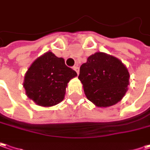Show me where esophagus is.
I'll use <instances>...</instances> for the list:
<instances>
[{
	"label": "esophagus",
	"instance_id": "esophagus-1",
	"mask_svg": "<svg viewBox=\"0 0 150 150\" xmlns=\"http://www.w3.org/2000/svg\"><path fill=\"white\" fill-rule=\"evenodd\" d=\"M74 69H75V71H76V73H77V75H79V71H80V69H79V67L78 66H74Z\"/></svg>",
	"mask_w": 150,
	"mask_h": 150
}]
</instances>
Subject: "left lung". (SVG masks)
Here are the masks:
<instances>
[{
	"label": "left lung",
	"mask_w": 150,
	"mask_h": 150,
	"mask_svg": "<svg viewBox=\"0 0 150 150\" xmlns=\"http://www.w3.org/2000/svg\"><path fill=\"white\" fill-rule=\"evenodd\" d=\"M129 72L114 56L96 52L80 68L79 80L87 99L98 108L117 104L125 96L129 85Z\"/></svg>",
	"instance_id": "8db88e82"
}]
</instances>
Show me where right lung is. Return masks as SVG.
I'll list each match as a JSON object with an SVG mask.
<instances>
[{"instance_id":"right-lung-1","label":"right lung","mask_w":150,"mask_h":150,"mask_svg":"<svg viewBox=\"0 0 150 150\" xmlns=\"http://www.w3.org/2000/svg\"><path fill=\"white\" fill-rule=\"evenodd\" d=\"M76 75L63 58L49 51L32 63L24 76L23 87L30 100L49 108L64 100L69 81Z\"/></svg>"}]
</instances>
